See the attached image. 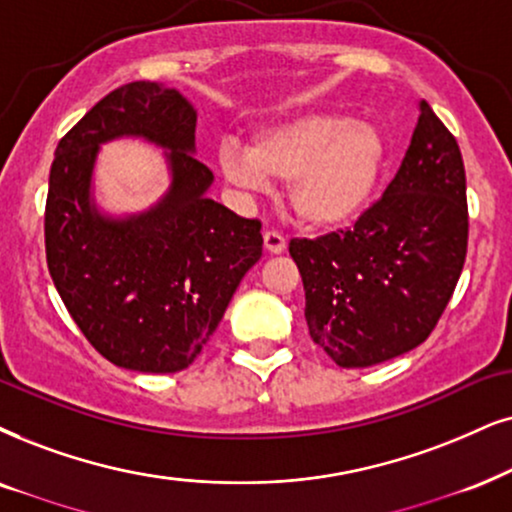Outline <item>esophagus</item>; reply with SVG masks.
Returning <instances> with one entry per match:
<instances>
[{
  "mask_svg": "<svg viewBox=\"0 0 512 512\" xmlns=\"http://www.w3.org/2000/svg\"><path fill=\"white\" fill-rule=\"evenodd\" d=\"M264 248H267L269 252H274V255H278V252L286 250V236L276 229H267L264 231Z\"/></svg>",
  "mask_w": 512,
  "mask_h": 512,
  "instance_id": "obj_1",
  "label": "esophagus"
}]
</instances>
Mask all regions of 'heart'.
<instances>
[{
    "label": "heart",
    "mask_w": 512,
    "mask_h": 512,
    "mask_svg": "<svg viewBox=\"0 0 512 512\" xmlns=\"http://www.w3.org/2000/svg\"><path fill=\"white\" fill-rule=\"evenodd\" d=\"M387 163L383 134L340 113H307L260 129L245 148L226 141L217 165L229 184L262 189L288 181L295 215L314 229H338L364 215Z\"/></svg>",
    "instance_id": "b5f03b06"
}]
</instances>
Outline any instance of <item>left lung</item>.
<instances>
[{
  "label": "left lung",
  "mask_w": 512,
  "mask_h": 512,
  "mask_svg": "<svg viewBox=\"0 0 512 512\" xmlns=\"http://www.w3.org/2000/svg\"><path fill=\"white\" fill-rule=\"evenodd\" d=\"M288 250L309 335L338 366L383 364L428 340L468 252L463 155L428 103L394 179L352 229Z\"/></svg>",
  "instance_id": "left-lung-1"
}]
</instances>
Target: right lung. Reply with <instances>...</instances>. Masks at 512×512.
<instances>
[{
	"instance_id": "obj_1",
	"label": "right lung",
	"mask_w": 512,
	"mask_h": 512,
	"mask_svg": "<svg viewBox=\"0 0 512 512\" xmlns=\"http://www.w3.org/2000/svg\"><path fill=\"white\" fill-rule=\"evenodd\" d=\"M144 136L168 148L171 191L151 211L101 218L91 203L98 146ZM196 111L177 89L137 80L106 94L58 141L44 208L51 281L96 352L139 373L193 364L262 257V222L205 196L212 172L193 155Z\"/></svg>"
}]
</instances>
